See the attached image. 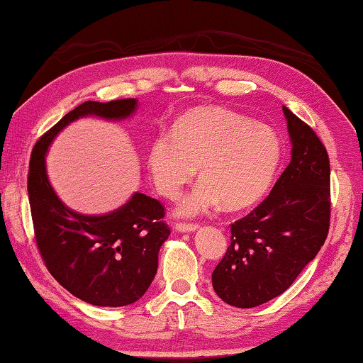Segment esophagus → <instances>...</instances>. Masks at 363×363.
Here are the masks:
<instances>
[{
	"mask_svg": "<svg viewBox=\"0 0 363 363\" xmlns=\"http://www.w3.org/2000/svg\"><path fill=\"white\" fill-rule=\"evenodd\" d=\"M199 228V224L197 223H177L175 224V229L179 232H193Z\"/></svg>",
	"mask_w": 363,
	"mask_h": 363,
	"instance_id": "34e87169",
	"label": "esophagus"
}]
</instances>
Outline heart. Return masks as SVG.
Returning a JSON list of instances; mask_svg holds the SVG:
<instances>
[{
	"label": "heart",
	"mask_w": 363,
	"mask_h": 363,
	"mask_svg": "<svg viewBox=\"0 0 363 363\" xmlns=\"http://www.w3.org/2000/svg\"><path fill=\"white\" fill-rule=\"evenodd\" d=\"M281 158L277 133L221 107L196 108L175 121L172 138L160 134L150 143L147 166L156 189L177 199L199 166L202 183L182 205L199 213L221 201L243 208L261 199Z\"/></svg>",
	"instance_id": "obj_1"
}]
</instances>
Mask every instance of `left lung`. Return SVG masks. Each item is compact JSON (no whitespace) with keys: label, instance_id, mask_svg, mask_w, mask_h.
I'll return each mask as SVG.
<instances>
[{"label":"left lung","instance_id":"left-lung-1","mask_svg":"<svg viewBox=\"0 0 363 363\" xmlns=\"http://www.w3.org/2000/svg\"><path fill=\"white\" fill-rule=\"evenodd\" d=\"M289 166L270 194L230 224V245L211 273L218 297L252 308L289 288L324 245L330 225V162L313 128L283 106Z\"/></svg>","mask_w":363,"mask_h":363}]
</instances>
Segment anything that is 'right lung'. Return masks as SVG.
<instances>
[{
	"mask_svg": "<svg viewBox=\"0 0 363 363\" xmlns=\"http://www.w3.org/2000/svg\"><path fill=\"white\" fill-rule=\"evenodd\" d=\"M135 99L86 101L66 113L33 147L28 197L34 240L52 277L84 302L125 306L139 300L158 270V252L170 235L164 205L135 193L133 199L104 216L79 215L53 193L45 174V152L55 135L85 115L125 118Z\"/></svg>",
	"mask_w": 363,
	"mask_h": 363,
	"instance_id": "obj_1",
	"label": "right lung"
}]
</instances>
